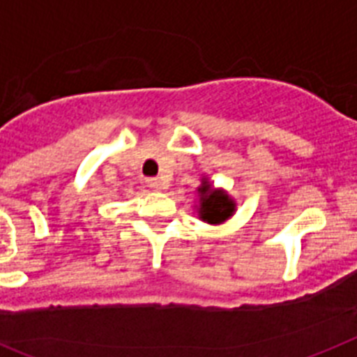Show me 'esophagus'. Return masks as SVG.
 Here are the masks:
<instances>
[{
	"instance_id": "esophagus-1",
	"label": "esophagus",
	"mask_w": 357,
	"mask_h": 357,
	"mask_svg": "<svg viewBox=\"0 0 357 357\" xmlns=\"http://www.w3.org/2000/svg\"><path fill=\"white\" fill-rule=\"evenodd\" d=\"M147 185L155 191L166 190V182L162 181V178H158V176H155V178H147Z\"/></svg>"
}]
</instances>
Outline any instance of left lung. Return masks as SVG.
Segmentation results:
<instances>
[{
    "label": "left lung",
    "mask_w": 357,
    "mask_h": 357,
    "mask_svg": "<svg viewBox=\"0 0 357 357\" xmlns=\"http://www.w3.org/2000/svg\"><path fill=\"white\" fill-rule=\"evenodd\" d=\"M197 204L193 206L202 222L211 226L225 225L237 211V200L222 188H215L208 176L200 178V185L195 188Z\"/></svg>",
    "instance_id": "left-lung-1"
}]
</instances>
